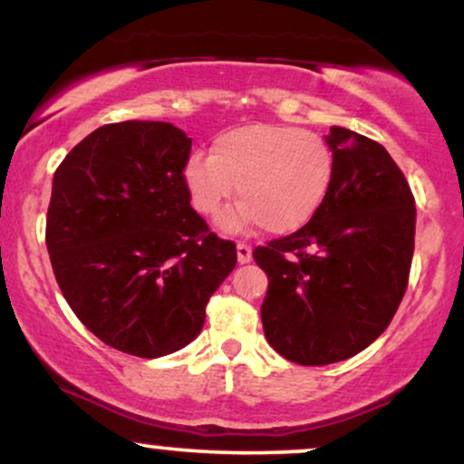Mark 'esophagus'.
I'll list each match as a JSON object with an SVG mask.
<instances>
[{
  "label": "esophagus",
  "mask_w": 464,
  "mask_h": 464,
  "mask_svg": "<svg viewBox=\"0 0 464 464\" xmlns=\"http://www.w3.org/2000/svg\"><path fill=\"white\" fill-rule=\"evenodd\" d=\"M237 258L238 265H247V262H251V245L237 243Z\"/></svg>",
  "instance_id": "34e87169"
}]
</instances>
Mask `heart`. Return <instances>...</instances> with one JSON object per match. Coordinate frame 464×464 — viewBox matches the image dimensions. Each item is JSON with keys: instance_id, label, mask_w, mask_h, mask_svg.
<instances>
[{"instance_id": "heart-1", "label": "heart", "mask_w": 464, "mask_h": 464, "mask_svg": "<svg viewBox=\"0 0 464 464\" xmlns=\"http://www.w3.org/2000/svg\"><path fill=\"white\" fill-rule=\"evenodd\" d=\"M335 180V152L323 135L282 124H247L217 135L213 154L193 152L182 168L188 202L213 217L232 198L243 199L221 215V227L260 223L271 234L307 226L327 202Z\"/></svg>"}]
</instances>
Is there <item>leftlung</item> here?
I'll use <instances>...</instances> for the list:
<instances>
[{
	"instance_id": "obj_1",
	"label": "left lung",
	"mask_w": 464,
	"mask_h": 464,
	"mask_svg": "<svg viewBox=\"0 0 464 464\" xmlns=\"http://www.w3.org/2000/svg\"><path fill=\"white\" fill-rule=\"evenodd\" d=\"M335 180L301 230L254 249L268 277L266 342L299 365L362 353L390 327L407 293L415 198L379 141L331 127Z\"/></svg>"
}]
</instances>
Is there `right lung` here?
Instances as JSON below:
<instances>
[{
  "mask_svg": "<svg viewBox=\"0 0 464 464\" xmlns=\"http://www.w3.org/2000/svg\"><path fill=\"white\" fill-rule=\"evenodd\" d=\"M191 137L169 122L105 124L55 169L47 249L62 295L92 334L135 357L185 348L237 266V245L191 208Z\"/></svg>",
  "mask_w": 464,
  "mask_h": 464,
  "instance_id": "right-lung-1",
  "label": "right lung"
}]
</instances>
